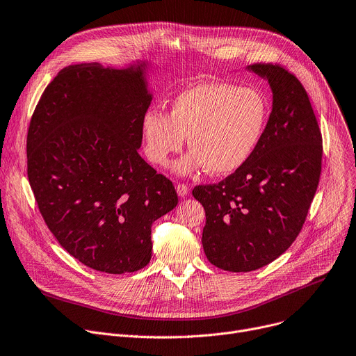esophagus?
I'll return each mask as SVG.
<instances>
[{
  "mask_svg": "<svg viewBox=\"0 0 356 356\" xmlns=\"http://www.w3.org/2000/svg\"><path fill=\"white\" fill-rule=\"evenodd\" d=\"M177 193H178V195H179L181 198L186 197L188 193H189L188 185H186V184H178V185H177Z\"/></svg>",
  "mask_w": 356,
  "mask_h": 356,
  "instance_id": "obj_1",
  "label": "esophagus"
}]
</instances>
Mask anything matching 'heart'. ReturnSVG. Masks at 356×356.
<instances>
[{"mask_svg":"<svg viewBox=\"0 0 356 356\" xmlns=\"http://www.w3.org/2000/svg\"><path fill=\"white\" fill-rule=\"evenodd\" d=\"M266 120L268 102L259 90L201 83L178 94L168 115L156 109L144 114V151L155 165H167L188 136L191 152L175 163L178 172L207 168L212 175H228L251 158Z\"/></svg>","mask_w":356,"mask_h":356,"instance_id":"b5f03b06","label":"heart"}]
</instances>
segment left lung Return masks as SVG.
<instances>
[{
    "label": "left lung",
    "instance_id": "left-lung-1",
    "mask_svg": "<svg viewBox=\"0 0 356 356\" xmlns=\"http://www.w3.org/2000/svg\"><path fill=\"white\" fill-rule=\"evenodd\" d=\"M270 86L272 113L251 158L218 184L193 195L207 222L208 261L250 272L282 255L304 227L322 170V134L300 81L278 64L248 67Z\"/></svg>",
    "mask_w": 356,
    "mask_h": 356
}]
</instances>
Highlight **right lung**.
Returning a JSON list of instances; mask_svg holds the SVG:
<instances>
[{"label":"right lung","instance_id":"obj_1","mask_svg":"<svg viewBox=\"0 0 356 356\" xmlns=\"http://www.w3.org/2000/svg\"><path fill=\"white\" fill-rule=\"evenodd\" d=\"M144 64L61 70L44 90L26 134V174L61 247L106 273L148 265L154 221L174 209V184L138 154L151 104Z\"/></svg>","mask_w":356,"mask_h":356}]
</instances>
